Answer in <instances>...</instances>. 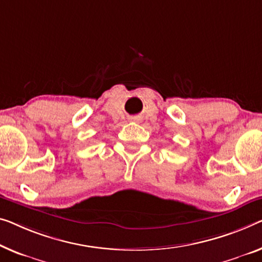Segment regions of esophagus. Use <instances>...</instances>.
<instances>
[{
  "label": "esophagus",
  "mask_w": 262,
  "mask_h": 262,
  "mask_svg": "<svg viewBox=\"0 0 262 262\" xmlns=\"http://www.w3.org/2000/svg\"><path fill=\"white\" fill-rule=\"evenodd\" d=\"M130 120H133V121H136V122H138V121H139L140 119H139V118H136V116H134V118H132Z\"/></svg>",
  "instance_id": "1"
}]
</instances>
